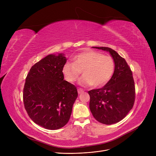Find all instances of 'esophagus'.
<instances>
[{
  "label": "esophagus",
  "mask_w": 156,
  "mask_h": 156,
  "mask_svg": "<svg viewBox=\"0 0 156 156\" xmlns=\"http://www.w3.org/2000/svg\"><path fill=\"white\" fill-rule=\"evenodd\" d=\"M83 89H81V88H78V94H82V93H83Z\"/></svg>",
  "instance_id": "esophagus-1"
}]
</instances>
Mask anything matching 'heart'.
Returning a JSON list of instances; mask_svg holds the SVG:
<instances>
[{
  "instance_id": "obj_1",
  "label": "heart",
  "mask_w": 156,
  "mask_h": 156,
  "mask_svg": "<svg viewBox=\"0 0 156 156\" xmlns=\"http://www.w3.org/2000/svg\"><path fill=\"white\" fill-rule=\"evenodd\" d=\"M115 64L111 57L94 51H87L74 57V62H67L62 68L65 79L70 83L75 81L81 75L83 76L79 83L84 87L93 85L98 87L107 83L113 75Z\"/></svg>"
}]
</instances>
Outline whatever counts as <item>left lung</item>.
Masks as SVG:
<instances>
[{"label": "left lung", "instance_id": "left-lung-1", "mask_svg": "<svg viewBox=\"0 0 156 156\" xmlns=\"http://www.w3.org/2000/svg\"><path fill=\"white\" fill-rule=\"evenodd\" d=\"M110 53L115 64L113 75L101 88L88 91L89 107L94 118L105 125L116 123L133 108L135 99L132 71L124 58L105 47H93Z\"/></svg>", "mask_w": 156, "mask_h": 156}]
</instances>
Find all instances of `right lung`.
Segmentation results:
<instances>
[{
  "instance_id": "right-lung-1",
  "label": "right lung",
  "mask_w": 156,
  "mask_h": 156,
  "mask_svg": "<svg viewBox=\"0 0 156 156\" xmlns=\"http://www.w3.org/2000/svg\"><path fill=\"white\" fill-rule=\"evenodd\" d=\"M66 60L62 54H49L32 66L26 78L24 108L33 121L47 129L67 124L78 97L76 87L64 80Z\"/></svg>"
}]
</instances>
